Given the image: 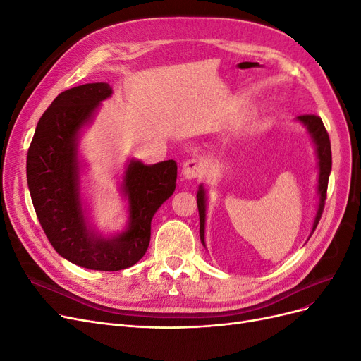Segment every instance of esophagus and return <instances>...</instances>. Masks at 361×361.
<instances>
[{
    "label": "esophagus",
    "mask_w": 361,
    "mask_h": 361,
    "mask_svg": "<svg viewBox=\"0 0 361 361\" xmlns=\"http://www.w3.org/2000/svg\"><path fill=\"white\" fill-rule=\"evenodd\" d=\"M203 173H204V166H203V162H200L199 159H188L182 167V174L185 179L200 178Z\"/></svg>",
    "instance_id": "34e87169"
}]
</instances>
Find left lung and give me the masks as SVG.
I'll return each mask as SVG.
<instances>
[{
    "instance_id": "8db88e82",
    "label": "left lung",
    "mask_w": 361,
    "mask_h": 361,
    "mask_svg": "<svg viewBox=\"0 0 361 361\" xmlns=\"http://www.w3.org/2000/svg\"><path fill=\"white\" fill-rule=\"evenodd\" d=\"M297 120L307 128L310 133L314 146H316V155H318V166H319V179H318V194H319V204L318 212H316L312 233L314 232L316 226H318L321 215L324 212L325 199H326V188H329V178L331 171V145L329 133L322 123V118L316 114H302L298 116ZM197 207H199V216H200V239L204 245V223H206V195L204 190L200 185L197 192ZM310 233V236H312Z\"/></svg>"
}]
</instances>
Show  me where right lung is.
<instances>
[{
    "label": "right lung",
    "instance_id": "obj_1",
    "mask_svg": "<svg viewBox=\"0 0 361 361\" xmlns=\"http://www.w3.org/2000/svg\"><path fill=\"white\" fill-rule=\"evenodd\" d=\"M113 89L92 82L60 93L42 114L27 155V180L32 206L51 245L72 264L96 271L135 265L150 243V223L176 188L178 164L154 166L130 161L122 190L129 202L128 228L104 238L85 223L80 197L78 134Z\"/></svg>",
    "mask_w": 361,
    "mask_h": 361
}]
</instances>
